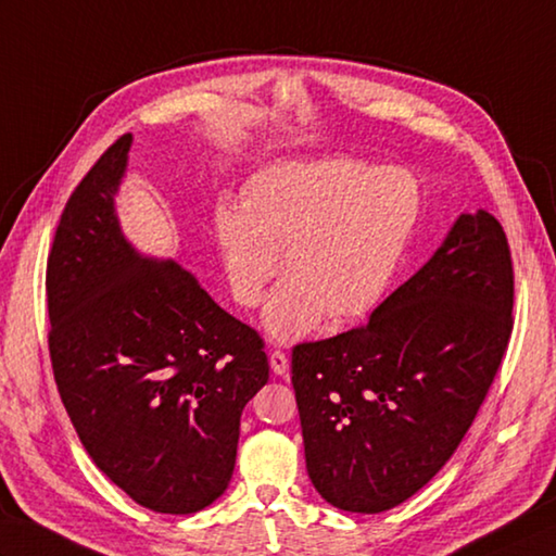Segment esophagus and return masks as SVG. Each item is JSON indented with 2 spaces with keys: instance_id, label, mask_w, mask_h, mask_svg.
<instances>
[{
  "instance_id": "obj_1",
  "label": "esophagus",
  "mask_w": 556,
  "mask_h": 556,
  "mask_svg": "<svg viewBox=\"0 0 556 556\" xmlns=\"http://www.w3.org/2000/svg\"><path fill=\"white\" fill-rule=\"evenodd\" d=\"M269 366L277 376H285L289 371V356L281 350H275L269 354Z\"/></svg>"
}]
</instances>
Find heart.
Returning <instances> with one entry per match:
<instances>
[{
    "instance_id": "1",
    "label": "heart",
    "mask_w": 556,
    "mask_h": 556,
    "mask_svg": "<svg viewBox=\"0 0 556 556\" xmlns=\"http://www.w3.org/2000/svg\"><path fill=\"white\" fill-rule=\"evenodd\" d=\"M421 206L417 180L346 159L279 161L248 180L241 206L219 204L214 238L231 296L255 308L279 269L265 323L296 340L323 315L362 318L393 281Z\"/></svg>"
}]
</instances>
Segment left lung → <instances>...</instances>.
Segmentation results:
<instances>
[{
	"label": "left lung",
	"instance_id": "1",
	"mask_svg": "<svg viewBox=\"0 0 556 556\" xmlns=\"http://www.w3.org/2000/svg\"><path fill=\"white\" fill-rule=\"evenodd\" d=\"M514 330V260L492 214H463L371 320L291 352L306 470L325 502L380 514L451 460Z\"/></svg>",
	"mask_w": 556,
	"mask_h": 556
}]
</instances>
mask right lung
Segmentation results:
<instances>
[{
    "instance_id": "obj_1",
    "label": "right lung",
    "mask_w": 556,
    "mask_h": 556,
    "mask_svg": "<svg viewBox=\"0 0 556 556\" xmlns=\"http://www.w3.org/2000/svg\"><path fill=\"white\" fill-rule=\"evenodd\" d=\"M129 141L103 151L62 210L46 271L50 362L98 470L139 506L185 516L231 482L241 412L269 364L257 330L119 233Z\"/></svg>"
}]
</instances>
